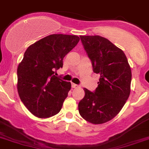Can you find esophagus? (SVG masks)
I'll use <instances>...</instances> for the list:
<instances>
[{"mask_svg":"<svg viewBox=\"0 0 149 149\" xmlns=\"http://www.w3.org/2000/svg\"><path fill=\"white\" fill-rule=\"evenodd\" d=\"M79 86L78 84H73H73H72V88H79Z\"/></svg>","mask_w":149,"mask_h":149,"instance_id":"1","label":"esophagus"}]
</instances>
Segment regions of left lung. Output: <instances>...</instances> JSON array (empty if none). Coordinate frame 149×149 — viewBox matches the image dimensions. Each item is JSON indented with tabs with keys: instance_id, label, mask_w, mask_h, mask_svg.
<instances>
[{
	"instance_id": "obj_1",
	"label": "left lung",
	"mask_w": 149,
	"mask_h": 149,
	"mask_svg": "<svg viewBox=\"0 0 149 149\" xmlns=\"http://www.w3.org/2000/svg\"><path fill=\"white\" fill-rule=\"evenodd\" d=\"M93 70L100 75L96 91L84 88L79 103L81 117L92 124H102L114 118L131 92V70L124 52L100 36H81Z\"/></svg>"
}]
</instances>
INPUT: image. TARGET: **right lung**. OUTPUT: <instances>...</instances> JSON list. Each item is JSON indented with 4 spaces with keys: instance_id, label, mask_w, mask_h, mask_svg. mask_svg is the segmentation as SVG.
<instances>
[{
    "instance_id": "right-lung-1",
    "label": "right lung",
    "mask_w": 149,
    "mask_h": 149,
    "mask_svg": "<svg viewBox=\"0 0 149 149\" xmlns=\"http://www.w3.org/2000/svg\"><path fill=\"white\" fill-rule=\"evenodd\" d=\"M79 37L53 34L31 45L17 70L20 99L36 117L49 118L61 111L71 83L55 76L63 66V58L73 49Z\"/></svg>"
}]
</instances>
